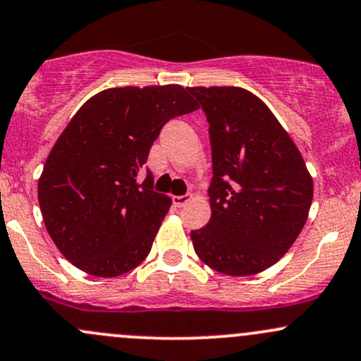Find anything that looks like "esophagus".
I'll return each mask as SVG.
<instances>
[{"mask_svg": "<svg viewBox=\"0 0 361 361\" xmlns=\"http://www.w3.org/2000/svg\"><path fill=\"white\" fill-rule=\"evenodd\" d=\"M192 200V195H173V204L176 207H183L185 204H188Z\"/></svg>", "mask_w": 361, "mask_h": 361, "instance_id": "esophagus-1", "label": "esophagus"}]
</instances>
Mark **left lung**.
Instances as JSON below:
<instances>
[{"mask_svg": "<svg viewBox=\"0 0 361 361\" xmlns=\"http://www.w3.org/2000/svg\"><path fill=\"white\" fill-rule=\"evenodd\" d=\"M209 123L211 219L190 233L202 263L230 276L275 264L301 233L313 178L263 100L237 86H192Z\"/></svg>", "mask_w": 361, "mask_h": 361, "instance_id": "1", "label": "left lung"}]
</instances>
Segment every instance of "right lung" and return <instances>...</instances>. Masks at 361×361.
I'll list each match as a JSON object with an SVG mask.
<instances>
[{
    "mask_svg": "<svg viewBox=\"0 0 361 361\" xmlns=\"http://www.w3.org/2000/svg\"><path fill=\"white\" fill-rule=\"evenodd\" d=\"M199 109L180 85L121 86L91 97L59 136L37 181L44 226L88 275L119 276L149 256L171 199L136 180L169 119Z\"/></svg>",
    "mask_w": 361,
    "mask_h": 361,
    "instance_id": "add662e5",
    "label": "right lung"
}]
</instances>
